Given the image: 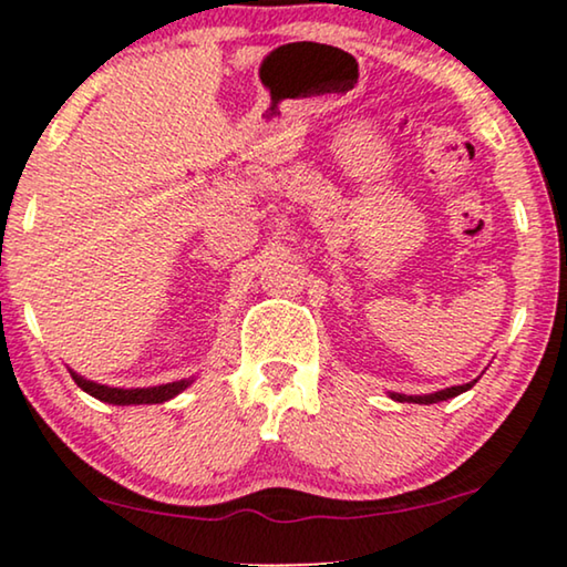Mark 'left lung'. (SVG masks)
Wrapping results in <instances>:
<instances>
[{
  "mask_svg": "<svg viewBox=\"0 0 567 567\" xmlns=\"http://www.w3.org/2000/svg\"><path fill=\"white\" fill-rule=\"evenodd\" d=\"M477 379H472L470 384H460V386H446V390L441 392H433V394H400V392H390L392 400L398 402H417V405H431V402H441V400H449V398H456V394L467 392L470 386H475Z\"/></svg>",
  "mask_w": 567,
  "mask_h": 567,
  "instance_id": "obj_1",
  "label": "left lung"
}]
</instances>
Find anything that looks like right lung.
Masks as SVG:
<instances>
[{
  "label": "right lung",
  "instance_id": "1",
  "mask_svg": "<svg viewBox=\"0 0 567 567\" xmlns=\"http://www.w3.org/2000/svg\"><path fill=\"white\" fill-rule=\"evenodd\" d=\"M69 374H72V379L80 390L92 394V398L100 402H111V405H157V402L173 400L175 394H181L185 386L193 382V379H181V382H169V384H159V386H136V390H121V386L90 382V379L74 374L72 369H69Z\"/></svg>",
  "mask_w": 567,
  "mask_h": 567
}]
</instances>
